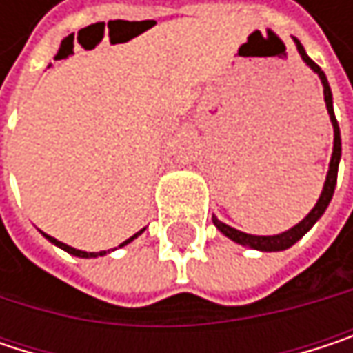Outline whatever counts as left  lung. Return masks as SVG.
Instances as JSON below:
<instances>
[{
	"label": "left lung",
	"instance_id": "obj_1",
	"mask_svg": "<svg viewBox=\"0 0 353 353\" xmlns=\"http://www.w3.org/2000/svg\"><path fill=\"white\" fill-rule=\"evenodd\" d=\"M294 42H296V48H299L303 61H305V63L317 73L319 77H321L323 94H325V106H327V112H329V118H331V124H333V134H335V137H333V155H331V163H329L327 179H325V185H323V192H321V196H319L315 208H313L299 225H294L290 231L280 233V235H272V237H257V235L241 233V231H237V229H233V227L221 223L216 216H212V223L216 225V229H219L223 235H227L229 239H233V241L239 243V245H247L251 247V249H259V251H282V249H288V247L294 245V243H296V241H299V239L317 223L319 219H321V214L325 212V208H327L329 202H331V196H333V190H335V183H337V168H339V157H341V137H339V124H337L335 114H333L331 88H329V83H327L325 73L321 71V67H319L313 59H309V54L305 52V48H303V44L299 42V38H294Z\"/></svg>",
	"mask_w": 353,
	"mask_h": 353
}]
</instances>
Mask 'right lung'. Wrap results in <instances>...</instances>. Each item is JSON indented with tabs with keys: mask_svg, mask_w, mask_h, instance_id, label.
<instances>
[{
	"mask_svg": "<svg viewBox=\"0 0 353 353\" xmlns=\"http://www.w3.org/2000/svg\"><path fill=\"white\" fill-rule=\"evenodd\" d=\"M141 233H143V231H139L137 235H132L130 239H126L124 243H120V247L126 245V243H130V241H132L134 237H139ZM44 237H46V239H48L50 243L59 245V247H61V249H65L67 253H71V255H77V257H98V255H104V253H106V251H100V253H90V251H81V249H75V247H69V245H65V243H61V241H57L54 237H48V235H44ZM108 251H110V249H108Z\"/></svg>",
	"mask_w": 353,
	"mask_h": 353,
	"instance_id": "obj_1",
	"label": "right lung"
}]
</instances>
